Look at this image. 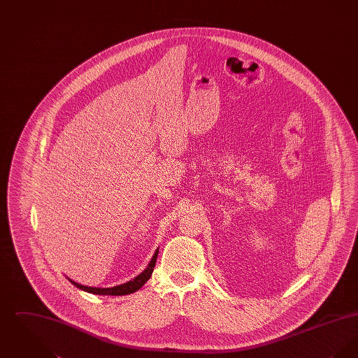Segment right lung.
<instances>
[{"label": "right lung", "instance_id": "add662e5", "mask_svg": "<svg viewBox=\"0 0 358 358\" xmlns=\"http://www.w3.org/2000/svg\"><path fill=\"white\" fill-rule=\"evenodd\" d=\"M157 256H158V250H155L153 257L150 260V263L148 264V267L139 273L138 276H136L134 279L120 285V286H114V287H107V289H102V287H90V286H83L72 279H69V282L76 286L78 289H83L87 291L90 294H95V295H127V294H131V292H136L138 289H141L152 276L153 273L154 266H155V262H157Z\"/></svg>", "mask_w": 358, "mask_h": 358}]
</instances>
